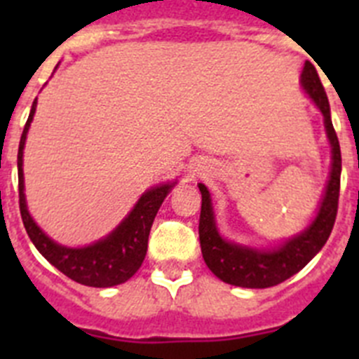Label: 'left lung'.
I'll list each match as a JSON object with an SVG mask.
<instances>
[{"instance_id":"8db88e82","label":"left lung","mask_w":359,"mask_h":359,"mask_svg":"<svg viewBox=\"0 0 359 359\" xmlns=\"http://www.w3.org/2000/svg\"><path fill=\"white\" fill-rule=\"evenodd\" d=\"M302 86L313 102L323 115L325 133L331 142L332 165L329 182L325 187L320 210L315 221L293 239L273 250H257L241 246L224 241L219 236L214 221L210 192L203 183L201 190V215H199V243H201L203 259L212 273L226 284L239 287H271L287 280L298 273L307 262L323 248L334 226L338 198H340V174L341 152L340 142L331 122V107L327 95L323 90L316 68L306 61L302 69Z\"/></svg>"}]
</instances>
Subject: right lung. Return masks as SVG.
Returning <instances> with one entry per match:
<instances>
[{
  "label": "right lung",
  "mask_w": 359,
  "mask_h": 359,
  "mask_svg": "<svg viewBox=\"0 0 359 359\" xmlns=\"http://www.w3.org/2000/svg\"><path fill=\"white\" fill-rule=\"evenodd\" d=\"M37 98L32 104L30 115L25 123L21 142L18 151V174H19V212L23 219L25 230L41 255L55 266L59 271L72 280L91 287L118 286L129 280L140 269L147 253L149 231L152 221L160 210L161 203L167 198L174 183L152 187L138 199L129 215L111 231L109 236L84 248H66L50 239L30 217L25 201L23 182V149L27 133L30 128L34 113H36Z\"/></svg>",
  "instance_id": "add662e5"
}]
</instances>
